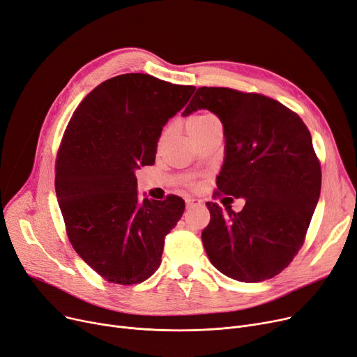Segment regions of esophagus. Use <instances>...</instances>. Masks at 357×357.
I'll return each instance as SVG.
<instances>
[{
  "mask_svg": "<svg viewBox=\"0 0 357 357\" xmlns=\"http://www.w3.org/2000/svg\"><path fill=\"white\" fill-rule=\"evenodd\" d=\"M200 200L199 199H193V197H189L188 200H185V208L190 209V208H195V206H199L200 205Z\"/></svg>",
  "mask_w": 357,
  "mask_h": 357,
  "instance_id": "esophagus-1",
  "label": "esophagus"
}]
</instances>
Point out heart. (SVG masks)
I'll use <instances>...</instances> for the list:
<instances>
[{
  "label": "heart",
  "instance_id": "b5f03b06",
  "mask_svg": "<svg viewBox=\"0 0 357 357\" xmlns=\"http://www.w3.org/2000/svg\"><path fill=\"white\" fill-rule=\"evenodd\" d=\"M216 122H218V119L212 114H206V113L205 114H196V116L189 119L188 129H189L190 135H195V133L205 130L206 128H209L211 125H213Z\"/></svg>",
  "mask_w": 357,
  "mask_h": 357
}]
</instances>
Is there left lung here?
Masks as SVG:
<instances>
[{
  "label": "left lung",
  "instance_id": "8db88e82",
  "mask_svg": "<svg viewBox=\"0 0 357 357\" xmlns=\"http://www.w3.org/2000/svg\"><path fill=\"white\" fill-rule=\"evenodd\" d=\"M209 110L222 123L219 193L245 199L241 212L208 202L202 243L211 263L245 283L271 279L303 244L321 192V167L302 119L279 101L224 87H200L183 112Z\"/></svg>",
  "mask_w": 357,
  "mask_h": 357
}]
</instances>
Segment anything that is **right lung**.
I'll use <instances>...</instances> for the list:
<instances>
[{
  "mask_svg": "<svg viewBox=\"0 0 357 357\" xmlns=\"http://www.w3.org/2000/svg\"><path fill=\"white\" fill-rule=\"evenodd\" d=\"M196 87L125 74L101 82L71 117L56 158L55 190L78 256L107 282L137 284L161 264L184 200L139 199L135 172L155 162L161 130Z\"/></svg>",
  "mask_w": 357,
  "mask_h": 357,
  "instance_id": "obj_1",
  "label": "right lung"
}]
</instances>
